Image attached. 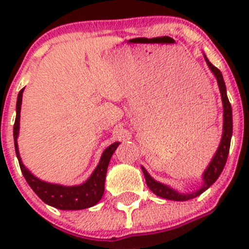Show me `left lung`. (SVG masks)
Returning a JSON list of instances; mask_svg holds the SVG:
<instances>
[{
    "mask_svg": "<svg viewBox=\"0 0 249 249\" xmlns=\"http://www.w3.org/2000/svg\"><path fill=\"white\" fill-rule=\"evenodd\" d=\"M204 59H206L207 65L210 67V70L212 71V73L214 74L217 83H218L219 92H221V98H222V105H223V132H222V138L221 142H219V146L215 151L214 156H213L212 160L210 162V164L207 166L206 171L202 175V184L198 190L193 191L191 193H182L178 192L177 190L172 188V187L167 186L164 183H160V182L156 181L155 178H152L151 175L146 171L143 166L141 167L142 168V172H143L144 178H146V183L149 187V190L152 192L157 195L158 197H162V198L171 199V201H188V199L196 198L198 197L199 195L204 192L206 190H208L215 181L217 178L219 177V175L222 173L224 168V164L227 162L228 152H230V146H231V138H232V131H233V122H232V107H231V103L228 101L227 97V89H226V83L223 81V76H222L221 71L218 68L214 67L212 63L208 61L206 54H203Z\"/></svg>",
    "mask_w": 249,
    "mask_h": 249,
    "instance_id": "1",
    "label": "left lung"
}]
</instances>
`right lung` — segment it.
Here are the masks:
<instances>
[{
	"mask_svg": "<svg viewBox=\"0 0 249 249\" xmlns=\"http://www.w3.org/2000/svg\"><path fill=\"white\" fill-rule=\"evenodd\" d=\"M22 89L18 93L16 103V120H15V126H13V140H15V149H16V156L18 158L19 167H21L22 175L25 176L26 181L30 184V187L34 190V192L42 199L46 204L52 206L58 210L66 211H77L85 210L89 207L97 204L102 198L103 192H105V181L106 173L108 168L109 160L114 151L117 149L120 142H114L111 146L103 151L101 160L98 162L97 167L94 168L92 175L89 179L77 186H62V184L50 183V182L41 181L39 178L28 171L22 163V160L19 157L18 144H17V138L19 133V113H21L22 105Z\"/></svg>",
	"mask_w": 249,
	"mask_h": 249,
	"instance_id": "add662e5",
	"label": "right lung"
}]
</instances>
